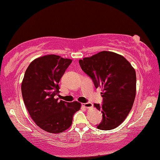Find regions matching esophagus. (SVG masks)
<instances>
[{"label": "esophagus", "instance_id": "obj_1", "mask_svg": "<svg viewBox=\"0 0 160 160\" xmlns=\"http://www.w3.org/2000/svg\"><path fill=\"white\" fill-rule=\"evenodd\" d=\"M82 106L85 107V108H92V106H93V105H92V103H90V102H88V103H82Z\"/></svg>", "mask_w": 160, "mask_h": 160}]
</instances>
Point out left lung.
Instances as JSON below:
<instances>
[{
    "label": "left lung",
    "mask_w": 160,
    "mask_h": 160,
    "mask_svg": "<svg viewBox=\"0 0 160 160\" xmlns=\"http://www.w3.org/2000/svg\"><path fill=\"white\" fill-rule=\"evenodd\" d=\"M81 69L101 88L102 105L94 107L102 112L101 130L113 129L122 123L132 110L137 91L134 68L124 57L113 52L102 51L79 60Z\"/></svg>",
    "instance_id": "obj_1"
}]
</instances>
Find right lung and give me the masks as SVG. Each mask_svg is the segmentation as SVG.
<instances>
[{
    "label": "right lung",
    "instance_id": "obj_1",
    "mask_svg": "<svg viewBox=\"0 0 160 160\" xmlns=\"http://www.w3.org/2000/svg\"><path fill=\"white\" fill-rule=\"evenodd\" d=\"M72 59L47 54L33 60L21 82L23 102L36 124L45 132L58 133L72 125L74 113L81 103L59 101V85Z\"/></svg>",
    "mask_w": 160,
    "mask_h": 160
}]
</instances>
